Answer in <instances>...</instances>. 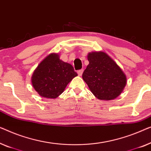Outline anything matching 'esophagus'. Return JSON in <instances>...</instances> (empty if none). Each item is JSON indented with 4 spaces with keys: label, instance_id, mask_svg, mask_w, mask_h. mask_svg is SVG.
<instances>
[{
    "label": "esophagus",
    "instance_id": "esophagus-1",
    "mask_svg": "<svg viewBox=\"0 0 151 151\" xmlns=\"http://www.w3.org/2000/svg\"><path fill=\"white\" fill-rule=\"evenodd\" d=\"M83 70H78L77 73H78V76H81L82 74H83Z\"/></svg>",
    "mask_w": 151,
    "mask_h": 151
}]
</instances>
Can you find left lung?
Here are the masks:
<instances>
[{"label":"left lung","instance_id":"1","mask_svg":"<svg viewBox=\"0 0 151 151\" xmlns=\"http://www.w3.org/2000/svg\"><path fill=\"white\" fill-rule=\"evenodd\" d=\"M89 64L82 77L92 94L100 100L115 99L127 83L125 74L105 52H92L88 55Z\"/></svg>","mask_w":151,"mask_h":151}]
</instances>
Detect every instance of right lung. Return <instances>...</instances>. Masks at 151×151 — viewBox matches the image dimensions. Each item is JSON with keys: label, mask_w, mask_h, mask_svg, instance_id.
Listing matches in <instances>:
<instances>
[{"label": "right lung", "mask_w": 151, "mask_h": 151, "mask_svg": "<svg viewBox=\"0 0 151 151\" xmlns=\"http://www.w3.org/2000/svg\"><path fill=\"white\" fill-rule=\"evenodd\" d=\"M76 76L73 65L61 60L58 54L51 53L36 68L31 82L33 88L42 97L56 99Z\"/></svg>", "instance_id": "right-lung-1"}]
</instances>
